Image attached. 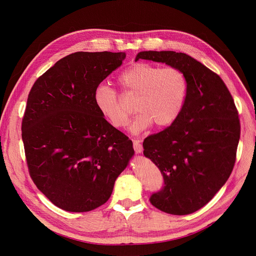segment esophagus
<instances>
[{
    "instance_id": "esophagus-1",
    "label": "esophagus",
    "mask_w": 256,
    "mask_h": 256,
    "mask_svg": "<svg viewBox=\"0 0 256 256\" xmlns=\"http://www.w3.org/2000/svg\"><path fill=\"white\" fill-rule=\"evenodd\" d=\"M134 150L136 154H140L142 152V146L140 144L138 140H134Z\"/></svg>"
}]
</instances>
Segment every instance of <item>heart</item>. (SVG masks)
Masks as SVG:
<instances>
[{
	"label": "heart",
	"instance_id": "b5f03b06",
	"mask_svg": "<svg viewBox=\"0 0 256 256\" xmlns=\"http://www.w3.org/2000/svg\"><path fill=\"white\" fill-rule=\"evenodd\" d=\"M118 82L126 94L136 95L134 109L138 112L130 132L138 134L154 124L158 128L171 126L184 109L188 91L186 74L178 68H161L148 62H136L124 68ZM94 102L101 114L116 128L128 124L130 110L118 92L107 84L94 91Z\"/></svg>",
	"mask_w": 256,
	"mask_h": 256
}]
</instances>
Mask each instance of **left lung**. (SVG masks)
<instances>
[{
	"instance_id": "1",
	"label": "left lung",
	"mask_w": 256,
	"mask_h": 256,
	"mask_svg": "<svg viewBox=\"0 0 256 256\" xmlns=\"http://www.w3.org/2000/svg\"><path fill=\"white\" fill-rule=\"evenodd\" d=\"M164 62L184 72L188 91L178 118L142 142L144 155L160 169L162 190L151 204L171 214L206 206L228 180L236 160L240 122L232 95L216 72L184 52H140L136 60Z\"/></svg>"
}]
</instances>
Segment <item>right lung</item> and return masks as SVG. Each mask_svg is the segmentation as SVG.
Listing matches in <instances>:
<instances>
[{
	"label": "right lung",
	"mask_w": 256,
	"mask_h": 256,
	"mask_svg": "<svg viewBox=\"0 0 256 256\" xmlns=\"http://www.w3.org/2000/svg\"><path fill=\"white\" fill-rule=\"evenodd\" d=\"M124 52H78L58 60L32 86L22 120L29 174L58 208L92 210L110 198L134 156L132 142L94 102L96 87Z\"/></svg>",
	"instance_id": "add662e5"
}]
</instances>
